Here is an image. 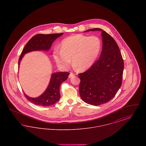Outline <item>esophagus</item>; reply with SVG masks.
<instances>
[{"label":"esophagus","mask_w":146,"mask_h":146,"mask_svg":"<svg viewBox=\"0 0 146 146\" xmlns=\"http://www.w3.org/2000/svg\"><path fill=\"white\" fill-rule=\"evenodd\" d=\"M75 76V74H73V73H70V75H69V78H71V77H72V76Z\"/></svg>","instance_id":"1"}]
</instances>
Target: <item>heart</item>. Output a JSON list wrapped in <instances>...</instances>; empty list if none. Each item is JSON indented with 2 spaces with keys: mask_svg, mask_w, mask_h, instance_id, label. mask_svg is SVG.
Segmentation results:
<instances>
[{
  "mask_svg": "<svg viewBox=\"0 0 146 146\" xmlns=\"http://www.w3.org/2000/svg\"><path fill=\"white\" fill-rule=\"evenodd\" d=\"M102 48L101 39L97 36L76 35L68 36L54 51V58L63 70L70 67L71 60L78 70L83 71L94 64Z\"/></svg>",
  "mask_w": 146,
  "mask_h": 146,
  "instance_id": "b5f03b06",
  "label": "heart"
}]
</instances>
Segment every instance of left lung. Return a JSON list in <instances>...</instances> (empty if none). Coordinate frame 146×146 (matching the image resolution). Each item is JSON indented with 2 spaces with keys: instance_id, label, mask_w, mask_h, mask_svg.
<instances>
[{
  "instance_id": "8db88e82",
  "label": "left lung",
  "mask_w": 146,
  "mask_h": 146,
  "mask_svg": "<svg viewBox=\"0 0 146 146\" xmlns=\"http://www.w3.org/2000/svg\"><path fill=\"white\" fill-rule=\"evenodd\" d=\"M95 31H101L103 44L101 55L89 70L78 76L82 99L88 104L98 106L111 100L121 87L124 61L117 42L108 33L100 28L84 32Z\"/></svg>"
}]
</instances>
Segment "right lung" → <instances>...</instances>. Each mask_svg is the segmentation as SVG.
Returning a JSON list of instances; mask_svg holds the SVG:
<instances>
[{"instance_id":"add662e5","label":"right lung","mask_w":146,"mask_h":146,"mask_svg":"<svg viewBox=\"0 0 146 146\" xmlns=\"http://www.w3.org/2000/svg\"><path fill=\"white\" fill-rule=\"evenodd\" d=\"M63 35V33H61L49 35L38 34L33 36L23 49L19 58V65L25 54L33 51H48L54 40ZM69 74L68 72H57L52 74L47 89L39 97L32 98L29 97L25 93L24 95L29 101L37 106L46 107L55 104L60 98V85L67 79Z\"/></svg>"}]
</instances>
